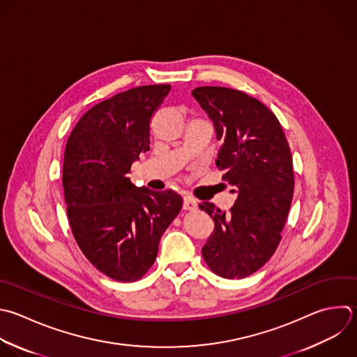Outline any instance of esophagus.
Wrapping results in <instances>:
<instances>
[{
  "label": "esophagus",
  "instance_id": "obj_1",
  "mask_svg": "<svg viewBox=\"0 0 357 357\" xmlns=\"http://www.w3.org/2000/svg\"><path fill=\"white\" fill-rule=\"evenodd\" d=\"M197 208V201L191 197H184V202H183V209L184 211H194Z\"/></svg>",
  "mask_w": 357,
  "mask_h": 357
}]
</instances>
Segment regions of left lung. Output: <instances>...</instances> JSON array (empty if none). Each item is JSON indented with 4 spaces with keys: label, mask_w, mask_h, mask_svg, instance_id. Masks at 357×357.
<instances>
[{
    "label": "left lung",
    "mask_w": 357,
    "mask_h": 357,
    "mask_svg": "<svg viewBox=\"0 0 357 357\" xmlns=\"http://www.w3.org/2000/svg\"><path fill=\"white\" fill-rule=\"evenodd\" d=\"M192 96L216 128V166L237 198L229 212L199 204L215 222L202 247L211 271L226 279L257 272L276 251L294 191L293 160L276 116L241 91L199 86Z\"/></svg>",
    "instance_id": "1"
}]
</instances>
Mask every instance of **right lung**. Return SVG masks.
<instances>
[{
  "label": "right lung",
  "mask_w": 357,
  "mask_h": 357,
  "mask_svg": "<svg viewBox=\"0 0 357 357\" xmlns=\"http://www.w3.org/2000/svg\"><path fill=\"white\" fill-rule=\"evenodd\" d=\"M170 88L138 86L95 105L67 141L63 187L74 238L96 269L119 282L151 269L183 206L177 192L138 188L127 176L149 151V123Z\"/></svg>",
  "instance_id": "1"
}]
</instances>
